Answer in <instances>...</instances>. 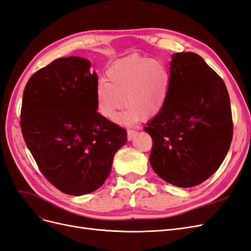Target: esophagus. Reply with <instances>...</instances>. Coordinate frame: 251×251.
I'll list each match as a JSON object with an SVG mask.
<instances>
[{"instance_id":"obj_1","label":"esophagus","mask_w":251,"mask_h":251,"mask_svg":"<svg viewBox=\"0 0 251 251\" xmlns=\"http://www.w3.org/2000/svg\"><path fill=\"white\" fill-rule=\"evenodd\" d=\"M136 135H137V131L136 130H127V139L128 140H132Z\"/></svg>"}]
</instances>
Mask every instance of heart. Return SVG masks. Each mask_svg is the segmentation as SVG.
Returning <instances> with one entry per match:
<instances>
[{
  "instance_id": "heart-1",
  "label": "heart",
  "mask_w": 251,
  "mask_h": 251,
  "mask_svg": "<svg viewBox=\"0 0 251 251\" xmlns=\"http://www.w3.org/2000/svg\"><path fill=\"white\" fill-rule=\"evenodd\" d=\"M107 81L100 79L95 87L97 112L113 121L118 112L126 110L118 123L131 125L141 117L156 116L165 105L171 91L172 76L162 62L149 57H130L113 64L105 72Z\"/></svg>"
}]
</instances>
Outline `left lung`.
<instances>
[{
    "label": "left lung",
    "mask_w": 251,
    "mask_h": 251,
    "mask_svg": "<svg viewBox=\"0 0 251 251\" xmlns=\"http://www.w3.org/2000/svg\"><path fill=\"white\" fill-rule=\"evenodd\" d=\"M171 91L144 131L153 139L151 169L179 187L208 179L229 150L232 117L223 79L193 52L173 54Z\"/></svg>",
    "instance_id": "8db88e82"
}]
</instances>
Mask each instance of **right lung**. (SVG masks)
Instances as JSON below:
<instances>
[{"label":"right lung","instance_id":"obj_1","mask_svg":"<svg viewBox=\"0 0 251 251\" xmlns=\"http://www.w3.org/2000/svg\"><path fill=\"white\" fill-rule=\"evenodd\" d=\"M78 56L53 60L29 78L21 128L40 171L60 192L81 196L109 177L126 131L96 109V72Z\"/></svg>","mask_w":251,"mask_h":251}]
</instances>
